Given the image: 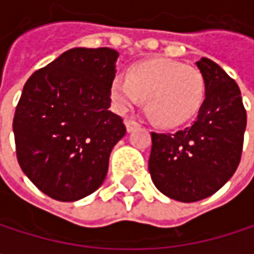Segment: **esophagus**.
Listing matches in <instances>:
<instances>
[{
    "label": "esophagus",
    "instance_id": "esophagus-1",
    "mask_svg": "<svg viewBox=\"0 0 254 254\" xmlns=\"http://www.w3.org/2000/svg\"><path fill=\"white\" fill-rule=\"evenodd\" d=\"M125 125H127V132H132L133 129H136V127H139V124L136 121H133V119H127L125 121Z\"/></svg>",
    "mask_w": 254,
    "mask_h": 254
}]
</instances>
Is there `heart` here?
Segmentation results:
<instances>
[{
	"label": "heart",
	"mask_w": 254,
	"mask_h": 254,
	"mask_svg": "<svg viewBox=\"0 0 254 254\" xmlns=\"http://www.w3.org/2000/svg\"><path fill=\"white\" fill-rule=\"evenodd\" d=\"M110 95L116 110L127 112L145 97L147 110L162 127L190 122L204 100V79L194 66L154 59L138 63L125 75H116Z\"/></svg>",
	"instance_id": "heart-1"
}]
</instances>
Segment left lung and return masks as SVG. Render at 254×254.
<instances>
[{
	"mask_svg": "<svg viewBox=\"0 0 254 254\" xmlns=\"http://www.w3.org/2000/svg\"><path fill=\"white\" fill-rule=\"evenodd\" d=\"M204 79V101L191 127L175 133L151 132L148 171L160 192L184 203L222 188L238 168L247 124L241 92L215 62L195 63Z\"/></svg>",
	"mask_w": 254,
	"mask_h": 254,
	"instance_id": "8db88e82",
	"label": "left lung"
}]
</instances>
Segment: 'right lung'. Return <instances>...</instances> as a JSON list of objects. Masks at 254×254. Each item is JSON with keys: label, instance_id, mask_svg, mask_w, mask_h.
I'll list each match as a JSON object with an SVG mask.
<instances>
[{"label": "right lung", "instance_id": "right-lung-1", "mask_svg": "<svg viewBox=\"0 0 254 254\" xmlns=\"http://www.w3.org/2000/svg\"><path fill=\"white\" fill-rule=\"evenodd\" d=\"M116 50L72 48L27 79L16 107L17 160L36 188L76 201L100 188L109 157L127 133L109 110Z\"/></svg>", "mask_w": 254, "mask_h": 254}]
</instances>
